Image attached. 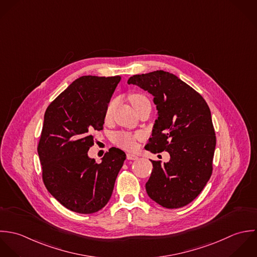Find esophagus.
<instances>
[{
    "instance_id": "esophagus-1",
    "label": "esophagus",
    "mask_w": 257,
    "mask_h": 257,
    "mask_svg": "<svg viewBox=\"0 0 257 257\" xmlns=\"http://www.w3.org/2000/svg\"><path fill=\"white\" fill-rule=\"evenodd\" d=\"M127 159L128 160H137L138 159V156L135 154H132V153H128L127 154Z\"/></svg>"
}]
</instances>
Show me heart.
I'll list each match as a JSON object with an SVG mask.
<instances>
[{
  "label": "heart",
  "instance_id": "b5f03b06",
  "mask_svg": "<svg viewBox=\"0 0 257 257\" xmlns=\"http://www.w3.org/2000/svg\"><path fill=\"white\" fill-rule=\"evenodd\" d=\"M144 100H148V99L143 94L134 93V94L130 95V101L132 103V105L134 106V108L139 103L142 102ZM115 103H116L115 99H113V100H111L110 102L108 103V105L106 107V110H105V118L106 119H108L111 116V113L113 111ZM136 138H137L136 136H134L130 133L120 132V133H118L114 136L113 140H114V143L117 144L120 147H123L125 149H133L136 146Z\"/></svg>",
  "mask_w": 257,
  "mask_h": 257
}]
</instances>
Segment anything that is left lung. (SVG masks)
Returning <instances> with one entry per match:
<instances>
[{"label": "left lung", "mask_w": 257, "mask_h": 257, "mask_svg": "<svg viewBox=\"0 0 257 257\" xmlns=\"http://www.w3.org/2000/svg\"><path fill=\"white\" fill-rule=\"evenodd\" d=\"M128 84L154 96L158 118L147 150L170 154L164 164L151 160L146 192L164 207L185 206L201 194L211 176L216 139L210 110L200 93L164 70L133 75Z\"/></svg>", "instance_id": "8db88e82"}]
</instances>
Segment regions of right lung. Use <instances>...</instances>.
I'll use <instances>...</instances> for the list:
<instances>
[{
  "mask_svg": "<svg viewBox=\"0 0 257 257\" xmlns=\"http://www.w3.org/2000/svg\"><path fill=\"white\" fill-rule=\"evenodd\" d=\"M120 79L119 75L81 76L46 110L38 146L43 180L52 197L74 212L93 213L106 205L126 159L115 147L100 164L87 154Z\"/></svg>",
  "mask_w": 257,
  "mask_h": 257,
  "instance_id": "obj_1",
  "label": "right lung"
}]
</instances>
